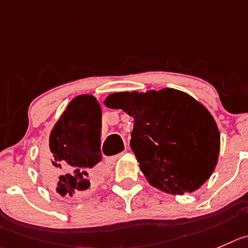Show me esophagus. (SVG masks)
<instances>
[{"label": "esophagus", "instance_id": "esophagus-1", "mask_svg": "<svg viewBox=\"0 0 248 248\" xmlns=\"http://www.w3.org/2000/svg\"><path fill=\"white\" fill-rule=\"evenodd\" d=\"M122 155H123V152L118 153V155H112V157H107V158H106V162H107V163H109V164H112V163H114L117 159H119Z\"/></svg>", "mask_w": 248, "mask_h": 248}]
</instances>
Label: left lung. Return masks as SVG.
Returning <instances> with one entry per match:
<instances>
[{"mask_svg":"<svg viewBox=\"0 0 248 248\" xmlns=\"http://www.w3.org/2000/svg\"><path fill=\"white\" fill-rule=\"evenodd\" d=\"M105 105L134 118L131 150L152 186L183 195L212 175L220 134L211 113L190 95L175 89L115 93Z\"/></svg>","mask_w":248,"mask_h":248,"instance_id":"8db88e82","label":"left lung"}]
</instances>
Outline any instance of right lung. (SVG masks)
<instances>
[{"instance_id":"obj_1","label":"right lung","mask_w":248,"mask_h":248,"mask_svg":"<svg viewBox=\"0 0 248 248\" xmlns=\"http://www.w3.org/2000/svg\"><path fill=\"white\" fill-rule=\"evenodd\" d=\"M102 112L96 98L80 95L70 101L49 135V155L42 173L61 196L85 195L100 173Z\"/></svg>"}]
</instances>
